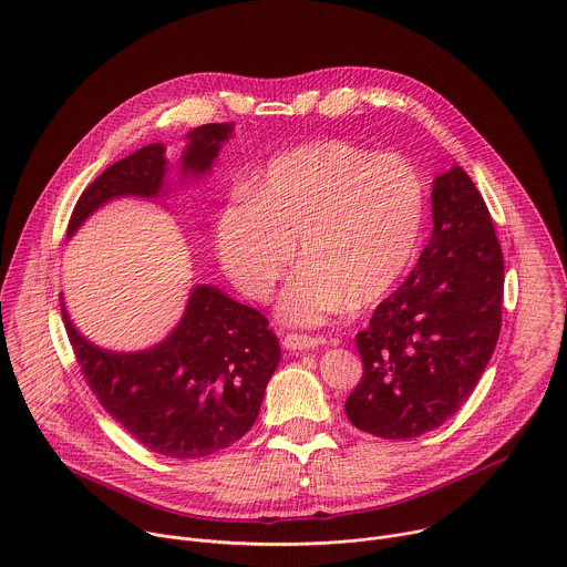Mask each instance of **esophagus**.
<instances>
[{
  "mask_svg": "<svg viewBox=\"0 0 567 567\" xmlns=\"http://www.w3.org/2000/svg\"><path fill=\"white\" fill-rule=\"evenodd\" d=\"M320 343H326V339H322V337H309V334H287L282 339V346L287 350H311V348H316Z\"/></svg>",
  "mask_w": 567,
  "mask_h": 567,
  "instance_id": "esophagus-1",
  "label": "esophagus"
}]
</instances>
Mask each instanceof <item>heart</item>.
<instances>
[{
	"mask_svg": "<svg viewBox=\"0 0 567 567\" xmlns=\"http://www.w3.org/2000/svg\"><path fill=\"white\" fill-rule=\"evenodd\" d=\"M426 217V186L406 156L377 154L330 138L274 156L251 199L228 202L215 237L224 269L265 300L298 254L280 316L320 326L385 298L415 260Z\"/></svg>",
	"mask_w": 567,
	"mask_h": 567,
	"instance_id": "obj_1",
	"label": "heart"
}]
</instances>
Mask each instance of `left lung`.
Segmentation results:
<instances>
[{"mask_svg":"<svg viewBox=\"0 0 567 567\" xmlns=\"http://www.w3.org/2000/svg\"><path fill=\"white\" fill-rule=\"evenodd\" d=\"M433 235L415 269L357 334L363 377L348 420L411 440L460 411L501 334L505 265L487 204L453 166L433 182Z\"/></svg>","mask_w":567,"mask_h":567,"instance_id":"left-lung-1","label":"left lung"}]
</instances>
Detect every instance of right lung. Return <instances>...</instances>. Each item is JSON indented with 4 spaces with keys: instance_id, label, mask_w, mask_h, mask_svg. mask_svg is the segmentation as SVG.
<instances>
[{
    "instance_id": "add662e5",
    "label": "right lung",
    "mask_w": 567,
    "mask_h": 567,
    "mask_svg": "<svg viewBox=\"0 0 567 567\" xmlns=\"http://www.w3.org/2000/svg\"><path fill=\"white\" fill-rule=\"evenodd\" d=\"M230 130L228 123L193 130L182 171H210ZM164 152L161 143L145 145L99 175L75 202L66 235L114 197L156 195L164 184ZM62 320L101 406L138 444L175 460L206 457L245 437L280 363V341L267 316L206 285L195 287L182 322L164 343L134 354L85 341L64 307Z\"/></svg>"
}]
</instances>
